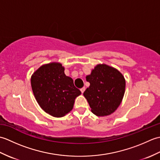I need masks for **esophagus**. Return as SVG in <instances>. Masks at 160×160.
Here are the masks:
<instances>
[{"label":"esophagus","instance_id":"esophagus-1","mask_svg":"<svg viewBox=\"0 0 160 160\" xmlns=\"http://www.w3.org/2000/svg\"><path fill=\"white\" fill-rule=\"evenodd\" d=\"M85 89H86V88L85 87H82V88H81L80 89V91H81V92H82V93H83L84 92V91H85Z\"/></svg>","mask_w":160,"mask_h":160}]
</instances>
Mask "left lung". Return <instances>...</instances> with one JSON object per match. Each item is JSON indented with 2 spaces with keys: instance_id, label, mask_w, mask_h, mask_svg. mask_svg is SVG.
Masks as SVG:
<instances>
[{
  "instance_id": "8db88e82",
  "label": "left lung",
  "mask_w": 160,
  "mask_h": 160,
  "mask_svg": "<svg viewBox=\"0 0 160 160\" xmlns=\"http://www.w3.org/2000/svg\"><path fill=\"white\" fill-rule=\"evenodd\" d=\"M90 83L83 95L91 112L97 116L111 115L117 109L123 99L126 80L115 68L106 64H98L86 76Z\"/></svg>"
}]
</instances>
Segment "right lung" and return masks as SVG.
Returning <instances> with one entry per match:
<instances>
[{
    "label": "right lung",
    "instance_id": "right-lung-1",
    "mask_svg": "<svg viewBox=\"0 0 160 160\" xmlns=\"http://www.w3.org/2000/svg\"><path fill=\"white\" fill-rule=\"evenodd\" d=\"M31 84L39 106L55 118L69 113L73 109L75 99L81 94L72 78L64 73V67L60 62L40 67L32 74Z\"/></svg>",
    "mask_w": 160,
    "mask_h": 160
}]
</instances>
